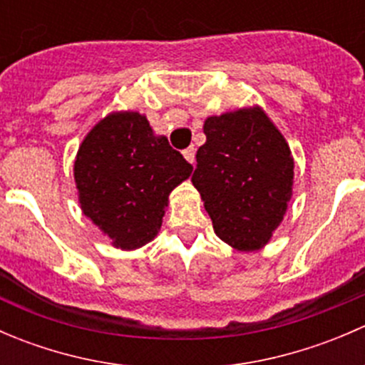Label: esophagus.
<instances>
[{"instance_id":"esophagus-1","label":"esophagus","mask_w":365,"mask_h":365,"mask_svg":"<svg viewBox=\"0 0 365 365\" xmlns=\"http://www.w3.org/2000/svg\"><path fill=\"white\" fill-rule=\"evenodd\" d=\"M183 157H185L190 164H194V162H196V148H194V146H189L187 150H183Z\"/></svg>"}]
</instances>
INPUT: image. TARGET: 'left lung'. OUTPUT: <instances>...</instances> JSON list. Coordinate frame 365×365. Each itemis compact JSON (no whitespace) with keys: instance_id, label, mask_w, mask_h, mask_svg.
Returning <instances> with one entry per match:
<instances>
[{"instance_id":"8db88e82","label":"left lung","mask_w":365,"mask_h":365,"mask_svg":"<svg viewBox=\"0 0 365 365\" xmlns=\"http://www.w3.org/2000/svg\"><path fill=\"white\" fill-rule=\"evenodd\" d=\"M192 183L220 240L238 251L264 247L293 192L292 150L261 108L205 121Z\"/></svg>"}]
</instances>
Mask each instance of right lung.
<instances>
[{"mask_svg":"<svg viewBox=\"0 0 365 365\" xmlns=\"http://www.w3.org/2000/svg\"><path fill=\"white\" fill-rule=\"evenodd\" d=\"M192 165L155 135L145 114L111 113L83 139L73 162L81 210L113 245L134 251L162 226L169 194Z\"/></svg>","mask_w":365,"mask_h":365,"instance_id":"add662e5","label":"right lung"}]
</instances>
